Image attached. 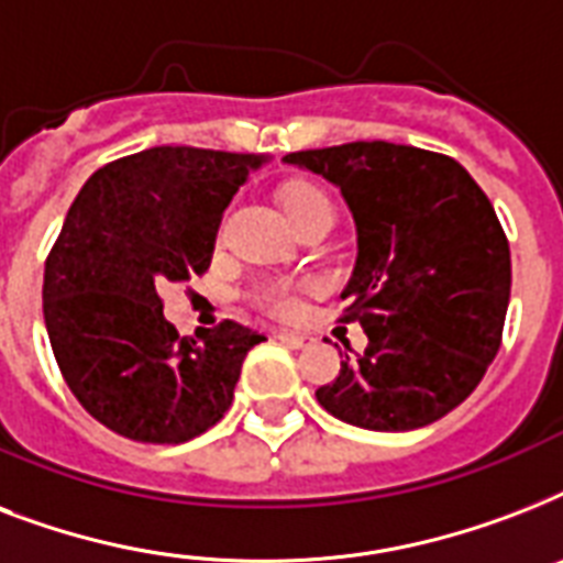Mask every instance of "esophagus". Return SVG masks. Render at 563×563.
<instances>
[{
  "mask_svg": "<svg viewBox=\"0 0 563 563\" xmlns=\"http://www.w3.org/2000/svg\"><path fill=\"white\" fill-rule=\"evenodd\" d=\"M277 339L283 344H289V347H307V344H312V335L307 333H277Z\"/></svg>",
  "mask_w": 563,
  "mask_h": 563,
  "instance_id": "1",
  "label": "esophagus"
}]
</instances>
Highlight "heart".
Segmentation results:
<instances>
[{
    "mask_svg": "<svg viewBox=\"0 0 563 563\" xmlns=\"http://www.w3.org/2000/svg\"><path fill=\"white\" fill-rule=\"evenodd\" d=\"M283 210L291 219V224L298 228L312 216L330 212L333 216V203L327 198L324 189L312 187V184H291L283 192ZM316 283H291V280H265L254 289V300L265 312H272L277 318H295L300 316V295L312 289Z\"/></svg>",
    "mask_w": 563,
    "mask_h": 563,
    "instance_id": "b5f03b06",
    "label": "heart"
}]
</instances>
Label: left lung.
I'll return each mask as SVG.
<instances>
[{
    "instance_id": "1",
    "label": "left lung",
    "mask_w": 563,
    "mask_h": 563,
    "mask_svg": "<svg viewBox=\"0 0 563 563\" xmlns=\"http://www.w3.org/2000/svg\"><path fill=\"white\" fill-rule=\"evenodd\" d=\"M283 163L342 189L360 242L342 321H360L368 347L318 402L374 432L444 418L497 356L511 298V251L488 195L453 157L383 140Z\"/></svg>"
}]
</instances>
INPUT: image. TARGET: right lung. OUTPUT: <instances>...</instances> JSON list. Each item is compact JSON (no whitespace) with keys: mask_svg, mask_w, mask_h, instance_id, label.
I'll return each instance as SVG.
<instances>
[{"mask_svg":"<svg viewBox=\"0 0 563 563\" xmlns=\"http://www.w3.org/2000/svg\"><path fill=\"white\" fill-rule=\"evenodd\" d=\"M265 154L157 145L101 166L46 260L43 318L57 368L92 418L143 444H184L233 402L265 335L239 321L178 335L163 289L210 268L221 212Z\"/></svg>","mask_w":563,"mask_h":563,"instance_id":"right-lung-1","label":"right lung"}]
</instances>
